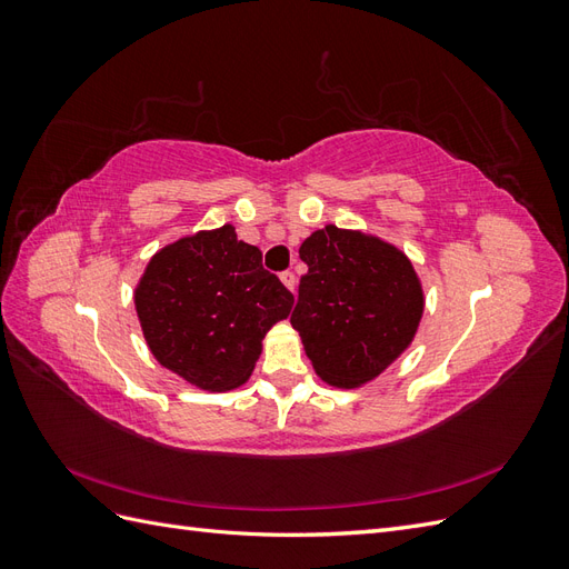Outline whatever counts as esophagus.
<instances>
[{"label": "esophagus", "instance_id": "esophagus-1", "mask_svg": "<svg viewBox=\"0 0 569 569\" xmlns=\"http://www.w3.org/2000/svg\"><path fill=\"white\" fill-rule=\"evenodd\" d=\"M280 280H282V284H284L289 291H295V287H297V274H295V272L284 270V272L280 274Z\"/></svg>", "mask_w": 569, "mask_h": 569}]
</instances>
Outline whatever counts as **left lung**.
<instances>
[{
  "label": "left lung",
  "instance_id": "1",
  "mask_svg": "<svg viewBox=\"0 0 569 569\" xmlns=\"http://www.w3.org/2000/svg\"><path fill=\"white\" fill-rule=\"evenodd\" d=\"M291 327L316 372L332 387H360L385 372L418 332L422 284L408 256L372 234L327 226L299 249Z\"/></svg>",
  "mask_w": 569,
  "mask_h": 569
}]
</instances>
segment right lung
Returning <instances> with one entry per match:
<instances>
[{
	"mask_svg": "<svg viewBox=\"0 0 569 569\" xmlns=\"http://www.w3.org/2000/svg\"><path fill=\"white\" fill-rule=\"evenodd\" d=\"M263 253L232 226L197 232L151 258L134 289L153 358L206 391L249 380L261 341L295 295L263 268Z\"/></svg>",
	"mask_w": 569,
	"mask_h": 569,
	"instance_id": "1",
	"label": "right lung"
}]
</instances>
